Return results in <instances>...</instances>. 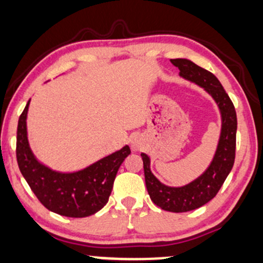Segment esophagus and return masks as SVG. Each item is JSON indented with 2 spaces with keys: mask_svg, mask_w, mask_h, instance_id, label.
<instances>
[{
  "mask_svg": "<svg viewBox=\"0 0 263 263\" xmlns=\"http://www.w3.org/2000/svg\"><path fill=\"white\" fill-rule=\"evenodd\" d=\"M132 149L133 151H139V149H141V142H140L139 139H133L132 140Z\"/></svg>",
  "mask_w": 263,
  "mask_h": 263,
  "instance_id": "34e87169",
  "label": "esophagus"
}]
</instances>
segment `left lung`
I'll return each mask as SVG.
<instances>
[{"mask_svg":"<svg viewBox=\"0 0 263 263\" xmlns=\"http://www.w3.org/2000/svg\"><path fill=\"white\" fill-rule=\"evenodd\" d=\"M170 61L179 67L180 77L203 88L213 98L221 116L219 141L209 166L202 175L186 185L174 187L159 181L151 170L149 157L144 152L141 153L146 189L152 202L163 210L186 213L200 208L213 199L233 168L236 157L237 115L233 102L215 74L183 58Z\"/></svg>","mask_w":263,"mask_h":263,"instance_id":"8db88e82","label":"left lung"}]
</instances>
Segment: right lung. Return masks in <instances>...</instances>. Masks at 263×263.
<instances>
[{"label":"right lung","mask_w":263,"mask_h":263,"mask_svg":"<svg viewBox=\"0 0 263 263\" xmlns=\"http://www.w3.org/2000/svg\"><path fill=\"white\" fill-rule=\"evenodd\" d=\"M29 105L30 100L19 117L16 130V161L24 179L40 202L53 213L67 217L98 213L108 202L119 166L130 155L129 146L76 172L53 170L40 162L30 147L26 127Z\"/></svg>","instance_id":"right-lung-1"}]
</instances>
